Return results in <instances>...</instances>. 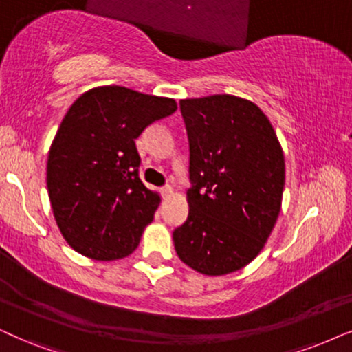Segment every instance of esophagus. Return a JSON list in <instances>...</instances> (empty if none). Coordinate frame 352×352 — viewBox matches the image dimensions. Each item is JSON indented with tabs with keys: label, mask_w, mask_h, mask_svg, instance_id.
Listing matches in <instances>:
<instances>
[{
	"label": "esophagus",
	"mask_w": 352,
	"mask_h": 352,
	"mask_svg": "<svg viewBox=\"0 0 352 352\" xmlns=\"http://www.w3.org/2000/svg\"><path fill=\"white\" fill-rule=\"evenodd\" d=\"M160 192H162L163 199L170 197V195L173 194V187H171V186H165V187H162V190H160Z\"/></svg>",
	"instance_id": "obj_1"
}]
</instances>
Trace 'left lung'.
Masks as SVG:
<instances>
[{"instance_id":"left-lung-1","label":"left lung","mask_w":352,"mask_h":352,"mask_svg":"<svg viewBox=\"0 0 352 352\" xmlns=\"http://www.w3.org/2000/svg\"><path fill=\"white\" fill-rule=\"evenodd\" d=\"M189 137V215L173 231L177 257L220 276L257 257L278 220L285 155L265 113L234 95L179 102Z\"/></svg>"}]
</instances>
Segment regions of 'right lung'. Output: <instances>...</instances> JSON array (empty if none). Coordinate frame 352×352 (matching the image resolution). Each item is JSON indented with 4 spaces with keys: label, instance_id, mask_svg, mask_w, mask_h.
<instances>
[{
    "label": "right lung",
    "instance_id": "obj_1",
    "mask_svg": "<svg viewBox=\"0 0 352 352\" xmlns=\"http://www.w3.org/2000/svg\"><path fill=\"white\" fill-rule=\"evenodd\" d=\"M173 98L120 85L82 94L59 124L47 163V187L61 234L94 260L132 254L160 197L139 177L135 139L173 115Z\"/></svg>",
    "mask_w": 352,
    "mask_h": 352
}]
</instances>
